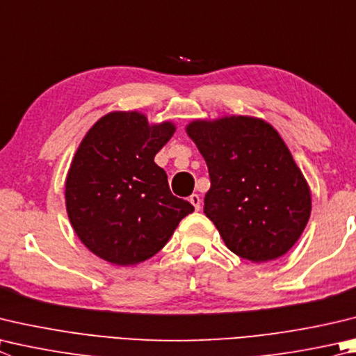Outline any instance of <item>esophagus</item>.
Here are the masks:
<instances>
[{"label":"esophagus","instance_id":"34e87169","mask_svg":"<svg viewBox=\"0 0 356 356\" xmlns=\"http://www.w3.org/2000/svg\"><path fill=\"white\" fill-rule=\"evenodd\" d=\"M190 202L195 207V210L197 211L200 209V196L199 195H191L190 196Z\"/></svg>","mask_w":356,"mask_h":356}]
</instances>
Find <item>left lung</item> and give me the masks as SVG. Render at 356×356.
<instances>
[{
    "label": "left lung",
    "mask_w": 356,
    "mask_h": 356,
    "mask_svg": "<svg viewBox=\"0 0 356 356\" xmlns=\"http://www.w3.org/2000/svg\"><path fill=\"white\" fill-rule=\"evenodd\" d=\"M186 134L209 166L204 213L225 245L254 263L285 255L308 222L312 195L279 132L252 116H224L193 121Z\"/></svg>",
    "instance_id": "obj_1"
}]
</instances>
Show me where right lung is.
Here are the masks:
<instances>
[{
  "mask_svg": "<svg viewBox=\"0 0 356 356\" xmlns=\"http://www.w3.org/2000/svg\"><path fill=\"white\" fill-rule=\"evenodd\" d=\"M172 122L149 124L143 113L112 112L83 137L71 161L65 202L88 250L116 266L147 260L195 210L171 193L154 157L172 137Z\"/></svg>",
  "mask_w": 356,
  "mask_h": 356,
  "instance_id": "obj_1",
  "label": "right lung"
}]
</instances>
